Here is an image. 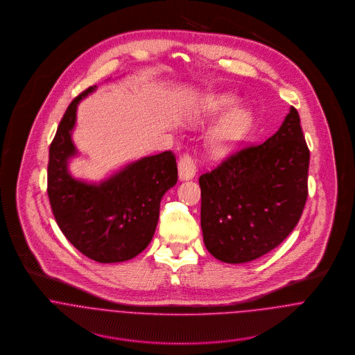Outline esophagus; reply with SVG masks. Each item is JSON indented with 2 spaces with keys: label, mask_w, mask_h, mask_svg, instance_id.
<instances>
[{
  "label": "esophagus",
  "mask_w": 355,
  "mask_h": 355,
  "mask_svg": "<svg viewBox=\"0 0 355 355\" xmlns=\"http://www.w3.org/2000/svg\"><path fill=\"white\" fill-rule=\"evenodd\" d=\"M178 168H179V178H180V180H190L197 173L196 162H194V159L189 154H184V155L180 157Z\"/></svg>",
  "instance_id": "1"
}]
</instances>
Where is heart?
<instances>
[{
    "label": "heart",
    "instance_id": "heart-1",
    "mask_svg": "<svg viewBox=\"0 0 355 355\" xmlns=\"http://www.w3.org/2000/svg\"><path fill=\"white\" fill-rule=\"evenodd\" d=\"M236 105L238 100L235 97L220 96L210 106V112L213 114H221L232 110L220 120L210 134V146L216 152L231 150L241 144L253 128V113L248 109H235Z\"/></svg>",
    "mask_w": 355,
    "mask_h": 355
}]
</instances>
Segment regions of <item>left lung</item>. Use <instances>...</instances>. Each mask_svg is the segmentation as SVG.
Here are the masks:
<instances>
[{"label":"left lung","mask_w":355,"mask_h":355,"mask_svg":"<svg viewBox=\"0 0 355 355\" xmlns=\"http://www.w3.org/2000/svg\"><path fill=\"white\" fill-rule=\"evenodd\" d=\"M310 152L294 106L263 144L227 157L200 176L207 252L228 263L277 248L298 224L307 200Z\"/></svg>","instance_id":"obj_1"}]
</instances>
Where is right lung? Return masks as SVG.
<instances>
[{"label":"right lung","mask_w":355,"mask_h":355,"mask_svg":"<svg viewBox=\"0 0 355 355\" xmlns=\"http://www.w3.org/2000/svg\"><path fill=\"white\" fill-rule=\"evenodd\" d=\"M92 86L67 107L49 149L48 196L65 238L102 263L121 262L142 253L152 241L164 194L178 182L175 154L159 153L128 164L100 184L76 180L68 159L76 154L72 130L78 103Z\"/></svg>","instance_id":"1"}]
</instances>
